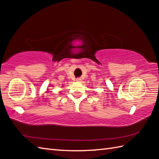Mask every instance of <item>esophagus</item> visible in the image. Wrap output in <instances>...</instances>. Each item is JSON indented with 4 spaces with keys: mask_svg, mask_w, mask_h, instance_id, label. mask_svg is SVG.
<instances>
[{
    "mask_svg": "<svg viewBox=\"0 0 159 159\" xmlns=\"http://www.w3.org/2000/svg\"><path fill=\"white\" fill-rule=\"evenodd\" d=\"M80 80H81V79H79H79H76V81H77V82H80Z\"/></svg>",
    "mask_w": 159,
    "mask_h": 159,
    "instance_id": "obj_1",
    "label": "esophagus"
}]
</instances>
